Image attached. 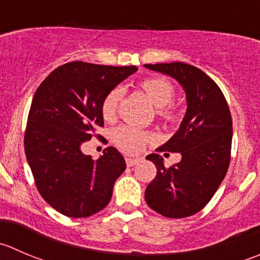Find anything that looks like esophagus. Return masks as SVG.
Instances as JSON below:
<instances>
[{
	"mask_svg": "<svg viewBox=\"0 0 260 260\" xmlns=\"http://www.w3.org/2000/svg\"><path fill=\"white\" fill-rule=\"evenodd\" d=\"M141 161H142L141 157H131V156L125 157V164H127V166H133L136 165V164L141 162Z\"/></svg>",
	"mask_w": 260,
	"mask_h": 260,
	"instance_id": "1",
	"label": "esophagus"
}]
</instances>
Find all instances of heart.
Returning <instances> with one entry per match:
<instances>
[{
    "instance_id": "obj_1",
    "label": "heart",
    "mask_w": 260,
    "mask_h": 260,
    "mask_svg": "<svg viewBox=\"0 0 260 260\" xmlns=\"http://www.w3.org/2000/svg\"><path fill=\"white\" fill-rule=\"evenodd\" d=\"M140 87L143 90L148 99L156 107V114L161 120L166 123L175 122L178 114L173 105L170 104L175 96V87L165 77L153 76L147 77L140 82ZM123 91L119 87L110 90L102 102V115L105 120L110 122L115 118L118 107L122 100ZM152 136L146 131L140 129L135 125L123 124L113 131V140L120 150L125 152H137Z\"/></svg>"
}]
</instances>
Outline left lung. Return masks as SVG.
Masks as SVG:
<instances>
[{
	"mask_svg": "<svg viewBox=\"0 0 260 260\" xmlns=\"http://www.w3.org/2000/svg\"><path fill=\"white\" fill-rule=\"evenodd\" d=\"M145 67L175 79L186 96V113L178 132L157 148L179 152L181 160L165 168L158 153L146 156L157 169L146 188V203L165 217H188L205 208L228 173L233 141L230 109L217 84L197 67L183 62Z\"/></svg>",
	"mask_w": 260,
	"mask_h": 260,
	"instance_id": "8db88e82",
	"label": "left lung"
}]
</instances>
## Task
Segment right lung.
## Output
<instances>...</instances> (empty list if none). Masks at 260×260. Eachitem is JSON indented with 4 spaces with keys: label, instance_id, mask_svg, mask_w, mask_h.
<instances>
[{
    "label": "right lung",
    "instance_id": "right-lung-1",
    "mask_svg": "<svg viewBox=\"0 0 260 260\" xmlns=\"http://www.w3.org/2000/svg\"><path fill=\"white\" fill-rule=\"evenodd\" d=\"M136 66L70 62L50 72L32 98L25 155L40 196L67 217H89L108 206L125 170L124 157L107 147L96 161L81 146L104 125L102 102Z\"/></svg>",
    "mask_w": 260,
    "mask_h": 260
}]
</instances>
